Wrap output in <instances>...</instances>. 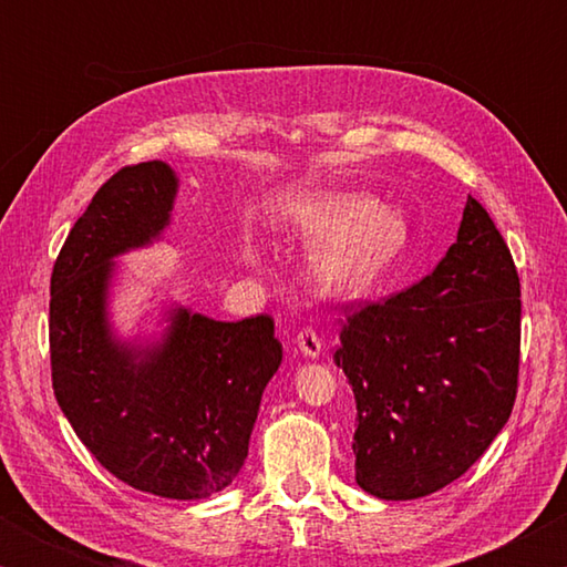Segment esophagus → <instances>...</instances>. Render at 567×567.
Wrapping results in <instances>:
<instances>
[{
  "instance_id": "34e87169",
  "label": "esophagus",
  "mask_w": 567,
  "mask_h": 567,
  "mask_svg": "<svg viewBox=\"0 0 567 567\" xmlns=\"http://www.w3.org/2000/svg\"><path fill=\"white\" fill-rule=\"evenodd\" d=\"M297 348H300V352L305 354V358H320V352H322V340H320V334L315 332L312 328H305V330H300L297 332Z\"/></svg>"
}]
</instances>
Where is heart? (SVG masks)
I'll use <instances>...</instances> for the list:
<instances>
[{
  "label": "heart",
  "instance_id": "obj_1",
  "mask_svg": "<svg viewBox=\"0 0 567 567\" xmlns=\"http://www.w3.org/2000/svg\"><path fill=\"white\" fill-rule=\"evenodd\" d=\"M277 225L318 243L310 270L324 290L358 297L395 272L410 245L402 209L362 192H297L275 205Z\"/></svg>",
  "mask_w": 567,
  "mask_h": 567
}]
</instances>
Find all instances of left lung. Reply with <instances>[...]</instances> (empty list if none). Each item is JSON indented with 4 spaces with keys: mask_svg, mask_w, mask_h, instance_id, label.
Instances as JSON below:
<instances>
[{
    "mask_svg": "<svg viewBox=\"0 0 567 567\" xmlns=\"http://www.w3.org/2000/svg\"><path fill=\"white\" fill-rule=\"evenodd\" d=\"M340 342L362 491L415 501L467 473L511 417L520 364V280L485 207L467 197L435 270L348 315Z\"/></svg>",
    "mask_w": 567,
    "mask_h": 567,
    "instance_id": "8db88e82",
    "label": "left lung"
}]
</instances>
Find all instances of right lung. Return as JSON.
<instances>
[{
    "label": "right lung",
    "mask_w": 567,
    "mask_h": 567,
    "mask_svg": "<svg viewBox=\"0 0 567 567\" xmlns=\"http://www.w3.org/2000/svg\"><path fill=\"white\" fill-rule=\"evenodd\" d=\"M177 175L152 159L122 167L76 219L52 270V388L84 447L134 491L203 501L237 477L282 344L270 315L219 322L172 305L157 340L110 322L120 257L169 225Z\"/></svg>",
    "instance_id": "1"
}]
</instances>
